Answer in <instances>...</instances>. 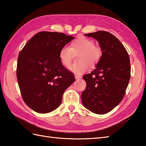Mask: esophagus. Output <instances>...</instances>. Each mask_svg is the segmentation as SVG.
Instances as JSON below:
<instances>
[{
    "label": "esophagus",
    "instance_id": "1",
    "mask_svg": "<svg viewBox=\"0 0 146 146\" xmlns=\"http://www.w3.org/2000/svg\"><path fill=\"white\" fill-rule=\"evenodd\" d=\"M75 78L77 80V79H80L82 78V76H80V75H75Z\"/></svg>",
    "mask_w": 146,
    "mask_h": 146
}]
</instances>
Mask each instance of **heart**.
Returning <instances> with one entry per match:
<instances>
[{
	"label": "heart",
	"instance_id": "1",
	"mask_svg": "<svg viewBox=\"0 0 146 146\" xmlns=\"http://www.w3.org/2000/svg\"><path fill=\"white\" fill-rule=\"evenodd\" d=\"M79 53L76 63L68 67L71 73L75 75H82L87 71L89 66H94L97 64L102 56V49L95 46L92 39L85 37H81L71 42L70 46H64L59 52V58L61 63L64 66H68L71 64L74 54Z\"/></svg>",
	"mask_w": 146,
	"mask_h": 146
}]
</instances>
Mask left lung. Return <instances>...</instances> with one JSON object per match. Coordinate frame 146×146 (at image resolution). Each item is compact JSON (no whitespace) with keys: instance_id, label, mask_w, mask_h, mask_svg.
<instances>
[{"instance_id":"8db88e82","label":"left lung","mask_w":146,"mask_h":146,"mask_svg":"<svg viewBox=\"0 0 146 146\" xmlns=\"http://www.w3.org/2000/svg\"><path fill=\"white\" fill-rule=\"evenodd\" d=\"M85 36L97 40L102 56L95 69L83 76L86 87L82 94V104L92 112L105 114L119 105L125 95L131 77L129 54L110 33L99 31Z\"/></svg>"}]
</instances>
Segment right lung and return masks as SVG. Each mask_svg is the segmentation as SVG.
I'll list each match as a JSON object with an SVG mask.
<instances>
[{
  "instance_id": "obj_1",
  "label": "right lung",
  "mask_w": 146,
  "mask_h": 146,
  "mask_svg": "<svg viewBox=\"0 0 146 146\" xmlns=\"http://www.w3.org/2000/svg\"><path fill=\"white\" fill-rule=\"evenodd\" d=\"M73 36L64 33H37L19 52L17 78L23 100L40 113L51 112L60 106L64 91L75 82L73 74L61 63L60 49Z\"/></svg>"
}]
</instances>
